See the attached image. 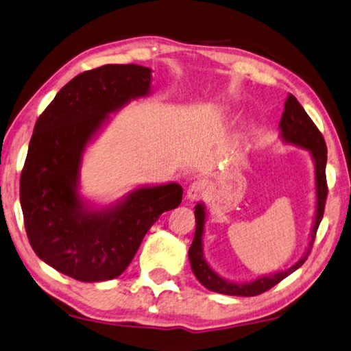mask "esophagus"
Returning a JSON list of instances; mask_svg holds the SVG:
<instances>
[{
  "mask_svg": "<svg viewBox=\"0 0 351 351\" xmlns=\"http://www.w3.org/2000/svg\"><path fill=\"white\" fill-rule=\"evenodd\" d=\"M208 188H210V185H208V182L204 180V179H199L195 180L194 183H191V186L188 188V193H186V199L189 202H194L197 200L200 197H204V195L206 194Z\"/></svg>",
  "mask_w": 351,
  "mask_h": 351,
  "instance_id": "obj_1",
  "label": "esophagus"
}]
</instances>
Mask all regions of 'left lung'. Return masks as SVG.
<instances>
[{"label":"left lung","mask_w":351,"mask_h":351,"mask_svg":"<svg viewBox=\"0 0 351 351\" xmlns=\"http://www.w3.org/2000/svg\"><path fill=\"white\" fill-rule=\"evenodd\" d=\"M280 128V137L285 143H290L294 146L304 147L310 152V156L315 162V179H316V213H315V222H313L311 228V241L308 245L306 253L300 257V259L291 265L285 271L273 273L261 276L254 280L250 282H231L223 279L222 276H219L214 269L210 267V263L205 261L204 256V237L205 231V220H206V210L204 204L195 205V234L194 241L191 243V248L188 251L189 262H191V268L195 278L205 288L210 291L220 293V294H228V296H257V294L265 293L269 288L278 285L280 280H284L287 276L296 271L299 267L304 265V262L308 257L313 242H315L316 231L319 228V223L324 217L325 210V200H327V179H325V166H327V145L322 134L319 132L315 123L305 112V109L300 106V103L296 100L294 95H288L284 108V114L279 123Z\"/></svg>","instance_id":"left-lung-1"}]
</instances>
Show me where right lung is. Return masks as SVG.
Masks as SVG:
<instances>
[{
	"label": "right lung",
	"mask_w": 351,
	"mask_h": 351,
	"mask_svg": "<svg viewBox=\"0 0 351 351\" xmlns=\"http://www.w3.org/2000/svg\"><path fill=\"white\" fill-rule=\"evenodd\" d=\"M151 72L138 64L86 71L60 89L35 123L20 180L24 226L35 254L80 282L119 278L157 219L182 202L179 183L140 186L103 208L78 193L86 146L109 114L149 95Z\"/></svg>",
	"instance_id": "obj_1"
}]
</instances>
